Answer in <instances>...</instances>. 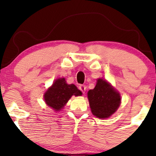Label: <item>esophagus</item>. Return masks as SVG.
Listing matches in <instances>:
<instances>
[{"instance_id": "34e87169", "label": "esophagus", "mask_w": 156, "mask_h": 156, "mask_svg": "<svg viewBox=\"0 0 156 156\" xmlns=\"http://www.w3.org/2000/svg\"><path fill=\"white\" fill-rule=\"evenodd\" d=\"M79 89L84 94V93H85V91H86V87L84 85H80Z\"/></svg>"}]
</instances>
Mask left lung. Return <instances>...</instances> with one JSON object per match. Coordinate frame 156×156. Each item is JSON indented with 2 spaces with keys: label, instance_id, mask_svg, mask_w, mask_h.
<instances>
[{
  "label": "left lung",
  "instance_id": "1",
  "mask_svg": "<svg viewBox=\"0 0 156 156\" xmlns=\"http://www.w3.org/2000/svg\"><path fill=\"white\" fill-rule=\"evenodd\" d=\"M93 115L106 119L116 112L121 103L119 93L105 80L99 78L95 87L87 93Z\"/></svg>",
  "mask_w": 156,
  "mask_h": 156
}]
</instances>
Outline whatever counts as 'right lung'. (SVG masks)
<instances>
[{
  "label": "right lung",
  "mask_w": 156,
  "mask_h": 156,
  "mask_svg": "<svg viewBox=\"0 0 156 156\" xmlns=\"http://www.w3.org/2000/svg\"><path fill=\"white\" fill-rule=\"evenodd\" d=\"M73 95L81 96L82 92L74 84H67L65 78H60L46 91L44 99L48 106L58 112L64 108Z\"/></svg>",
  "instance_id": "obj_1"
}]
</instances>
